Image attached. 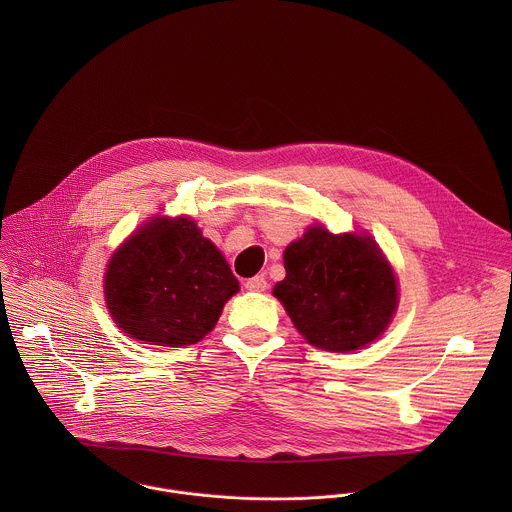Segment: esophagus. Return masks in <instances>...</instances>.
Returning a JSON list of instances; mask_svg holds the SVG:
<instances>
[{
    "label": "esophagus",
    "instance_id": "34e87169",
    "mask_svg": "<svg viewBox=\"0 0 512 512\" xmlns=\"http://www.w3.org/2000/svg\"><path fill=\"white\" fill-rule=\"evenodd\" d=\"M244 288L250 290V292H266L268 290V282H266L264 276H254V278L246 280Z\"/></svg>",
    "mask_w": 512,
    "mask_h": 512
}]
</instances>
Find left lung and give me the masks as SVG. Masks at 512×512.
Listing matches in <instances>:
<instances>
[{
  "label": "left lung",
  "instance_id": "left-lung-1",
  "mask_svg": "<svg viewBox=\"0 0 512 512\" xmlns=\"http://www.w3.org/2000/svg\"><path fill=\"white\" fill-rule=\"evenodd\" d=\"M284 268L274 295L313 347L357 351L388 327L396 311V278L366 234L311 226L286 248Z\"/></svg>",
  "mask_w": 512,
  "mask_h": 512
}]
</instances>
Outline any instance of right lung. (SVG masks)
Listing matches in <instances>:
<instances>
[{
	"instance_id": "add662e5",
	"label": "right lung",
	"mask_w": 512,
	"mask_h": 512,
	"mask_svg": "<svg viewBox=\"0 0 512 512\" xmlns=\"http://www.w3.org/2000/svg\"><path fill=\"white\" fill-rule=\"evenodd\" d=\"M238 292L217 246L193 220L153 219L112 256L104 295L116 325L138 341L185 347L213 331Z\"/></svg>"
}]
</instances>
